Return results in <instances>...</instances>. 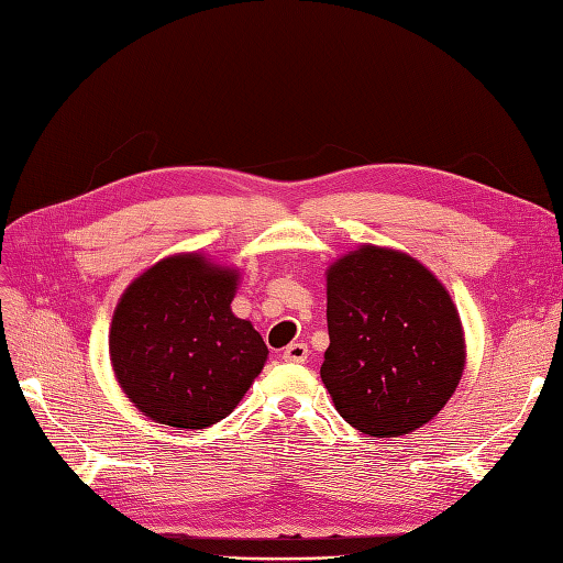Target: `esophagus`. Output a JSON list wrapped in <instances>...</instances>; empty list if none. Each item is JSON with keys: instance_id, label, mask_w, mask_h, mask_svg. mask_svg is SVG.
I'll return each mask as SVG.
<instances>
[{"instance_id": "1", "label": "esophagus", "mask_w": 563, "mask_h": 563, "mask_svg": "<svg viewBox=\"0 0 563 563\" xmlns=\"http://www.w3.org/2000/svg\"><path fill=\"white\" fill-rule=\"evenodd\" d=\"M282 357H284V362H298V364H302V362L308 360V345H306V343H291V345H286Z\"/></svg>"}]
</instances>
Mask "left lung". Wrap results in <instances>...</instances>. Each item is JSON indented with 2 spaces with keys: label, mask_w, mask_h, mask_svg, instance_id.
<instances>
[{
  "label": "left lung",
  "mask_w": 563,
  "mask_h": 563,
  "mask_svg": "<svg viewBox=\"0 0 563 563\" xmlns=\"http://www.w3.org/2000/svg\"><path fill=\"white\" fill-rule=\"evenodd\" d=\"M329 347L319 374L339 415L372 438L415 431L464 372L460 312L400 251L362 246L327 272Z\"/></svg>",
  "instance_id": "left-lung-1"
}]
</instances>
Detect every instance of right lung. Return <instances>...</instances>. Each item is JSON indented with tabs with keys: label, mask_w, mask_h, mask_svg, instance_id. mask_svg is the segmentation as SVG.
<instances>
[{
	"label": "right lung",
	"mask_w": 563,
	"mask_h": 563,
	"mask_svg": "<svg viewBox=\"0 0 563 563\" xmlns=\"http://www.w3.org/2000/svg\"><path fill=\"white\" fill-rule=\"evenodd\" d=\"M236 272L203 255L165 257L120 298L111 362L120 388L165 427L206 429L244 398L267 345L232 312Z\"/></svg>",
	"instance_id": "right-lung-1"
}]
</instances>
